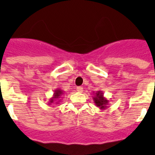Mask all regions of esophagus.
Instances as JSON below:
<instances>
[{
    "instance_id": "34e87169",
    "label": "esophagus",
    "mask_w": 155,
    "mask_h": 155,
    "mask_svg": "<svg viewBox=\"0 0 155 155\" xmlns=\"http://www.w3.org/2000/svg\"><path fill=\"white\" fill-rule=\"evenodd\" d=\"M77 91H78V92H82V91H83V87H77Z\"/></svg>"
}]
</instances>
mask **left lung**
<instances>
[{
	"label": "left lung",
	"instance_id": "obj_1",
	"mask_svg": "<svg viewBox=\"0 0 155 155\" xmlns=\"http://www.w3.org/2000/svg\"><path fill=\"white\" fill-rule=\"evenodd\" d=\"M94 94L93 101H94V104L96 105L97 107H98L102 110L107 109V105H109V100L104 97L103 92L102 91H98L94 93Z\"/></svg>",
	"mask_w": 155,
	"mask_h": 155
}]
</instances>
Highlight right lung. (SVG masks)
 <instances>
[{"mask_svg": "<svg viewBox=\"0 0 155 155\" xmlns=\"http://www.w3.org/2000/svg\"><path fill=\"white\" fill-rule=\"evenodd\" d=\"M63 94H64V91L61 89H59V88L56 89L53 93V97L49 100V105H51L53 102H56V104H59V102H61V98Z\"/></svg>", "mask_w": 155, "mask_h": 155, "instance_id": "obj_1", "label": "right lung"}]
</instances>
